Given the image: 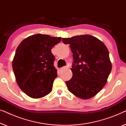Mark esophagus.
Listing matches in <instances>:
<instances>
[{
	"label": "esophagus",
	"mask_w": 126,
	"mask_h": 126,
	"mask_svg": "<svg viewBox=\"0 0 126 126\" xmlns=\"http://www.w3.org/2000/svg\"><path fill=\"white\" fill-rule=\"evenodd\" d=\"M67 68H69V66H63V67H62V68H60V70H63V69H67Z\"/></svg>",
	"instance_id": "1"
}]
</instances>
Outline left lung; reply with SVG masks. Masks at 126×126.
Returning <instances> with one entry per match:
<instances>
[{
    "label": "left lung",
    "instance_id": "left-lung-1",
    "mask_svg": "<svg viewBox=\"0 0 126 126\" xmlns=\"http://www.w3.org/2000/svg\"><path fill=\"white\" fill-rule=\"evenodd\" d=\"M73 53V76L66 81L69 91L82 99L92 97L106 84L112 69L109 52L97 38L82 35L63 38Z\"/></svg>",
    "mask_w": 126,
    "mask_h": 126
}]
</instances>
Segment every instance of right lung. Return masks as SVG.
<instances>
[{"label":"right lung","mask_w":126,"mask_h":126,"mask_svg":"<svg viewBox=\"0 0 126 126\" xmlns=\"http://www.w3.org/2000/svg\"><path fill=\"white\" fill-rule=\"evenodd\" d=\"M61 41L60 37L38 34L26 38L18 46L13 61L17 84L29 97H44L52 91L57 76L51 49Z\"/></svg>","instance_id":"1"}]
</instances>
